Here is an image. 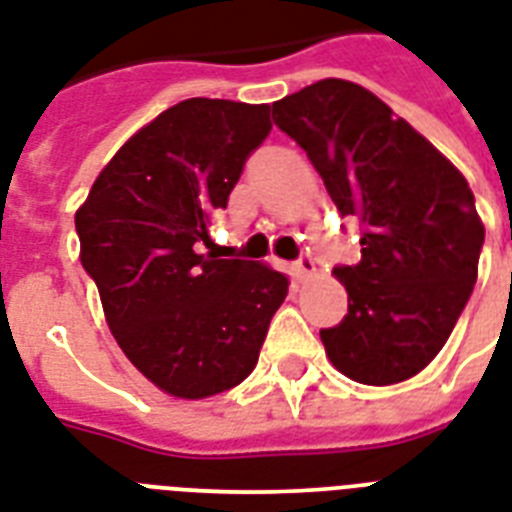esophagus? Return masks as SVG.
<instances>
[{"instance_id":"esophagus-1","label":"esophagus","mask_w":512,"mask_h":512,"mask_svg":"<svg viewBox=\"0 0 512 512\" xmlns=\"http://www.w3.org/2000/svg\"><path fill=\"white\" fill-rule=\"evenodd\" d=\"M293 275H296V280H310L315 275V259L310 253H301L299 259L293 261Z\"/></svg>"}]
</instances>
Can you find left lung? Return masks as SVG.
I'll use <instances>...</instances> for the list:
<instances>
[{
  "instance_id": "obj_1",
  "label": "left lung",
  "mask_w": 512,
  "mask_h": 512,
  "mask_svg": "<svg viewBox=\"0 0 512 512\" xmlns=\"http://www.w3.org/2000/svg\"><path fill=\"white\" fill-rule=\"evenodd\" d=\"M342 216H358L360 261L334 267L347 315L320 339L360 384L406 382L441 352L478 277L483 224L465 176L371 90L320 79L272 104Z\"/></svg>"
}]
</instances>
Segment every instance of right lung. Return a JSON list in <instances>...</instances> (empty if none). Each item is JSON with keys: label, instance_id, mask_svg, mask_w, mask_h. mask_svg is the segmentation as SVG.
I'll list each match as a JSON object with an SVG mask.
<instances>
[{"label": "right lung", "instance_id": "1", "mask_svg": "<svg viewBox=\"0 0 512 512\" xmlns=\"http://www.w3.org/2000/svg\"><path fill=\"white\" fill-rule=\"evenodd\" d=\"M272 130L267 104L189 98L125 141L74 216L106 323L141 374L200 400L251 374L288 277L219 259L213 213Z\"/></svg>", "mask_w": 512, "mask_h": 512}]
</instances>
